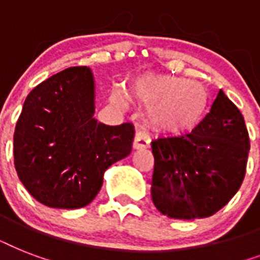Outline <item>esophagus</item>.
Wrapping results in <instances>:
<instances>
[{
  "label": "esophagus",
  "instance_id": "esophagus-1",
  "mask_svg": "<svg viewBox=\"0 0 260 260\" xmlns=\"http://www.w3.org/2000/svg\"><path fill=\"white\" fill-rule=\"evenodd\" d=\"M148 146H150V138L142 131H138L135 134L134 143H132L134 150H142V148H147Z\"/></svg>",
  "mask_w": 260,
  "mask_h": 260
}]
</instances>
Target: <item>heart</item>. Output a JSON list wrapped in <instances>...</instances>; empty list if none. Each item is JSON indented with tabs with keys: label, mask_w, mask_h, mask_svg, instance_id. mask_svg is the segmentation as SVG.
I'll return each instance as SVG.
<instances>
[{
	"label": "heart",
	"mask_w": 260,
	"mask_h": 260,
	"mask_svg": "<svg viewBox=\"0 0 260 260\" xmlns=\"http://www.w3.org/2000/svg\"><path fill=\"white\" fill-rule=\"evenodd\" d=\"M135 97L152 106L150 120L167 134L181 135L196 129L205 118L208 94L197 82L174 75H146L132 85ZM110 100L125 105L124 91L113 90Z\"/></svg>",
	"instance_id": "obj_1"
}]
</instances>
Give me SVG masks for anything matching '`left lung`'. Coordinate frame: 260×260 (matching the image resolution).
<instances>
[{"label": "left lung", "mask_w": 260, "mask_h": 260, "mask_svg": "<svg viewBox=\"0 0 260 260\" xmlns=\"http://www.w3.org/2000/svg\"><path fill=\"white\" fill-rule=\"evenodd\" d=\"M151 147L154 205L167 217L196 220L218 212L240 189L250 138L240 110L220 90L196 129L154 140Z\"/></svg>", "instance_id": "left-lung-1"}]
</instances>
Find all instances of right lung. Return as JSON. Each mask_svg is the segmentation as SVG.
Wrapping results in <instances>:
<instances>
[{"instance_id":"right-lung-1","label":"right lung","mask_w":260,"mask_h":260,"mask_svg":"<svg viewBox=\"0 0 260 260\" xmlns=\"http://www.w3.org/2000/svg\"><path fill=\"white\" fill-rule=\"evenodd\" d=\"M95 82L89 67H70L35 87L13 138L14 167L35 200L58 209L89 205L104 173L131 154V122L94 118Z\"/></svg>"}]
</instances>
